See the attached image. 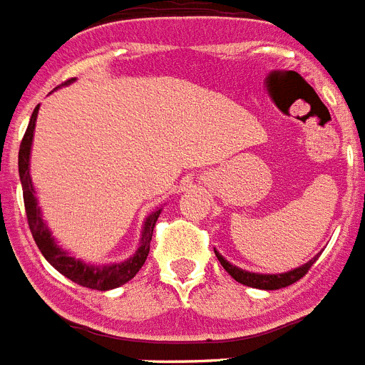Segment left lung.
Wrapping results in <instances>:
<instances>
[{"mask_svg": "<svg viewBox=\"0 0 365 365\" xmlns=\"http://www.w3.org/2000/svg\"><path fill=\"white\" fill-rule=\"evenodd\" d=\"M215 253H217L220 265L226 269V272L230 274L232 279L237 280L240 284L251 286V288H261V290H279V288H286V286L294 284L296 280H299L302 277H306V272L309 271L313 263L317 261V257H313L302 267H298V269L282 272V274H259V272L244 271V269H240V267L232 265V263H228L217 250H215Z\"/></svg>", "mask_w": 365, "mask_h": 365, "instance_id": "1", "label": "left lung"}]
</instances>
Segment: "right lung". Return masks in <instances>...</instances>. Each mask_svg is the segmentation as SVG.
<instances>
[{
  "mask_svg": "<svg viewBox=\"0 0 365 365\" xmlns=\"http://www.w3.org/2000/svg\"><path fill=\"white\" fill-rule=\"evenodd\" d=\"M73 81V79H71ZM67 81V83H71ZM38 108H34V112L29 121V128L24 133L21 148H19V175H21V185H23V199H24V210H26V220H29V228L32 232V237L42 251V255L50 265L59 271L63 277H67L73 282H77L86 288L93 290H112L118 286L125 284L133 279L139 272L145 261H147L148 251H150V240H153V230L155 224L160 217V210L156 209L153 215H148L143 226V237L141 244L133 253V257H129L123 263H114V265H86L81 259L71 257L67 251H63L56 244L52 237V232L48 230V226L42 220V212H40L38 201L34 197V187H32L31 180V147H32V135H34V125H36V115H38Z\"/></svg>",
  "mask_w": 365,
  "mask_h": 365,
  "instance_id": "1",
  "label": "right lung"
}]
</instances>
